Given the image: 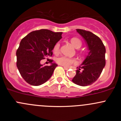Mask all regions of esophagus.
<instances>
[{"instance_id":"34e87169","label":"esophagus","mask_w":121,"mask_h":121,"mask_svg":"<svg viewBox=\"0 0 121 121\" xmlns=\"http://www.w3.org/2000/svg\"><path fill=\"white\" fill-rule=\"evenodd\" d=\"M64 69H65V70H67V69H68V68L65 67H64Z\"/></svg>"}]
</instances>
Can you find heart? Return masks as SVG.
Here are the masks:
<instances>
[{"instance_id": "heart-1", "label": "heart", "mask_w": 121, "mask_h": 121, "mask_svg": "<svg viewBox=\"0 0 121 121\" xmlns=\"http://www.w3.org/2000/svg\"><path fill=\"white\" fill-rule=\"evenodd\" d=\"M70 41L72 44L76 48H80L81 45H82V43H81V40L78 39V38H72L71 39ZM60 47V44L59 43H57L55 44L53 48V51L55 53H57L59 52ZM56 61H57V64L62 65V66L65 67H69L72 64H77V61L75 58H69V57H66V56H61V57H58L56 60Z\"/></svg>"}]
</instances>
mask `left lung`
<instances>
[{"label":"left lung","mask_w":121,"mask_h":121,"mask_svg":"<svg viewBox=\"0 0 121 121\" xmlns=\"http://www.w3.org/2000/svg\"><path fill=\"white\" fill-rule=\"evenodd\" d=\"M77 31L85 39L90 52L82 65L77 67L72 81L80 86H88L97 81L105 65V47L102 40L91 31L82 29H77Z\"/></svg>","instance_id":"1"}]
</instances>
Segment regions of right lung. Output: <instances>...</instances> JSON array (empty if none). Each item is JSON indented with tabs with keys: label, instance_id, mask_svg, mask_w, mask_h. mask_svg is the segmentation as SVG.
<instances>
[{
	"label": "right lung",
	"instance_id": "1",
	"mask_svg": "<svg viewBox=\"0 0 121 121\" xmlns=\"http://www.w3.org/2000/svg\"><path fill=\"white\" fill-rule=\"evenodd\" d=\"M61 32L47 29L31 31L20 43L16 51L17 67L28 84L38 86L50 79L57 65L49 60L51 65H44L40 61L47 56L52 57L55 44L62 38Z\"/></svg>",
	"mask_w": 121,
	"mask_h": 121
}]
</instances>
